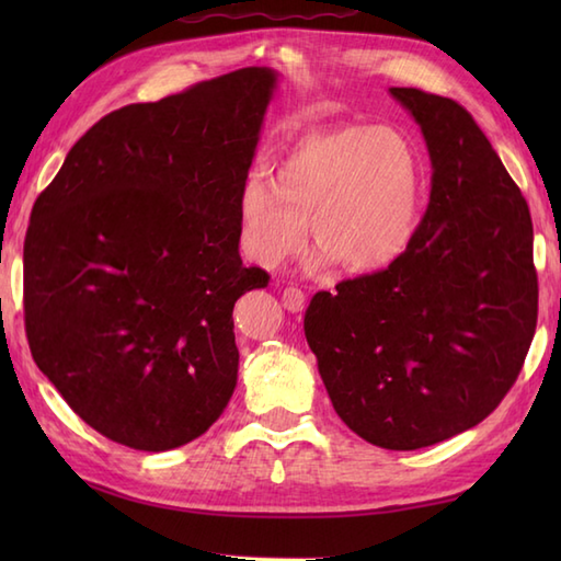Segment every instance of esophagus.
<instances>
[{"label": "esophagus", "mask_w": 561, "mask_h": 561, "mask_svg": "<svg viewBox=\"0 0 561 561\" xmlns=\"http://www.w3.org/2000/svg\"><path fill=\"white\" fill-rule=\"evenodd\" d=\"M282 304L291 313H301L306 306V294L299 287H287L282 291Z\"/></svg>", "instance_id": "esophagus-1"}]
</instances>
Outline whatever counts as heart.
I'll use <instances>...</instances> for the list:
<instances>
[{"label": "heart", "instance_id": "heart-1", "mask_svg": "<svg viewBox=\"0 0 561 561\" xmlns=\"http://www.w3.org/2000/svg\"><path fill=\"white\" fill-rule=\"evenodd\" d=\"M422 205V161L400 129L340 125L301 137L238 195L248 257L277 270L299 253L306 226L320 260L371 274L410 248Z\"/></svg>", "mask_w": 561, "mask_h": 561}]
</instances>
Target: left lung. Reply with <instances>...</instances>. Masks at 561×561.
Instances as JSON below:
<instances>
[{
  "mask_svg": "<svg viewBox=\"0 0 561 561\" xmlns=\"http://www.w3.org/2000/svg\"><path fill=\"white\" fill-rule=\"evenodd\" d=\"M422 127L432 195L390 267L318 291L308 347L340 420L388 450L434 446L504 400L538 323L526 197L472 115L422 89H390Z\"/></svg>",
  "mask_w": 561,
  "mask_h": 561,
  "instance_id": "left-lung-1",
  "label": "left lung"
}]
</instances>
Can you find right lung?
<instances>
[{
	"instance_id": "obj_1",
	"label": "right lung",
	"mask_w": 561,
	"mask_h": 561,
	"mask_svg": "<svg viewBox=\"0 0 561 561\" xmlns=\"http://www.w3.org/2000/svg\"><path fill=\"white\" fill-rule=\"evenodd\" d=\"M274 83L245 67L113 111L35 199L23 243L33 362L115 444L183 446L233 396V306L270 282L238 255V195Z\"/></svg>"
}]
</instances>
